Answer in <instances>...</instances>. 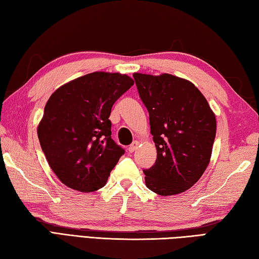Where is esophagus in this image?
Here are the masks:
<instances>
[{"label":"esophagus","mask_w":259,"mask_h":259,"mask_svg":"<svg viewBox=\"0 0 259 259\" xmlns=\"http://www.w3.org/2000/svg\"><path fill=\"white\" fill-rule=\"evenodd\" d=\"M138 145H139L138 141H134L133 144H131V145L129 146L128 151H129V152H134V151L137 149V147H138Z\"/></svg>","instance_id":"34e87169"}]
</instances>
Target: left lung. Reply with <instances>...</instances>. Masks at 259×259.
<instances>
[{"instance_id":"8db88e82","label":"left lung","mask_w":259,"mask_h":259,"mask_svg":"<svg viewBox=\"0 0 259 259\" xmlns=\"http://www.w3.org/2000/svg\"><path fill=\"white\" fill-rule=\"evenodd\" d=\"M139 97L149 112L156 162L144 169L148 188L172 196L194 186L210 160L216 118L191 82L164 73H135Z\"/></svg>"}]
</instances>
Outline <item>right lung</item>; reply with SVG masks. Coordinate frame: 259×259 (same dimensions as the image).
<instances>
[{"mask_svg":"<svg viewBox=\"0 0 259 259\" xmlns=\"http://www.w3.org/2000/svg\"><path fill=\"white\" fill-rule=\"evenodd\" d=\"M134 85L130 76L93 72L52 93L37 128L42 151L70 188L96 191L107 184L124 149L111 138L114 102Z\"/></svg>","mask_w":259,"mask_h":259,"instance_id":"right-lung-1","label":"right lung"}]
</instances>
